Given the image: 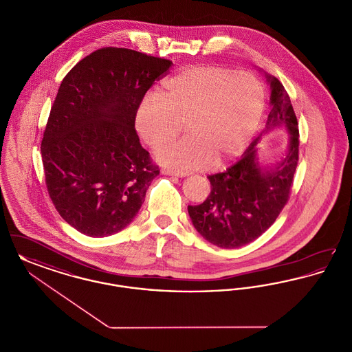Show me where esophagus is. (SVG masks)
<instances>
[{"label":"esophagus","instance_id":"obj_1","mask_svg":"<svg viewBox=\"0 0 352 352\" xmlns=\"http://www.w3.org/2000/svg\"><path fill=\"white\" fill-rule=\"evenodd\" d=\"M162 174H166V175H174V177H186L187 173L186 171H179V170H171V168H164L162 170Z\"/></svg>","mask_w":352,"mask_h":352}]
</instances>
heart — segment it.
<instances>
[{
    "mask_svg": "<svg viewBox=\"0 0 352 352\" xmlns=\"http://www.w3.org/2000/svg\"><path fill=\"white\" fill-rule=\"evenodd\" d=\"M265 109V89L250 72L201 65L184 68L148 95L135 128L151 148L181 131L188 135L162 146L157 158L177 168H219L250 145Z\"/></svg>",
    "mask_w": 352,
    "mask_h": 352,
    "instance_id": "1",
    "label": "heart"
}]
</instances>
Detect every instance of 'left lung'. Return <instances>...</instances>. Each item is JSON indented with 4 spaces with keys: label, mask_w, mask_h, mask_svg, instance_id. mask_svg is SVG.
Wrapping results in <instances>:
<instances>
[{
    "label": "left lung",
    "mask_w": 352,
    "mask_h": 352,
    "mask_svg": "<svg viewBox=\"0 0 352 352\" xmlns=\"http://www.w3.org/2000/svg\"><path fill=\"white\" fill-rule=\"evenodd\" d=\"M270 104L267 129L285 126L290 133L287 154L274 168H261L256 158L257 137L241 158L224 173L208 175L211 192L198 206H188L197 231L220 248H239L264 234L289 201L298 164V121L281 82L267 75Z\"/></svg>",
    "instance_id": "8db88e82"
}]
</instances>
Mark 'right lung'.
Segmentation results:
<instances>
[{
    "label": "right lung",
    "instance_id": "add662e5",
    "mask_svg": "<svg viewBox=\"0 0 352 352\" xmlns=\"http://www.w3.org/2000/svg\"><path fill=\"white\" fill-rule=\"evenodd\" d=\"M171 60L102 47L62 80L43 132L45 182L59 215L91 237L124 230L160 168L134 129L137 109Z\"/></svg>",
    "mask_w": 352,
    "mask_h": 352
}]
</instances>
